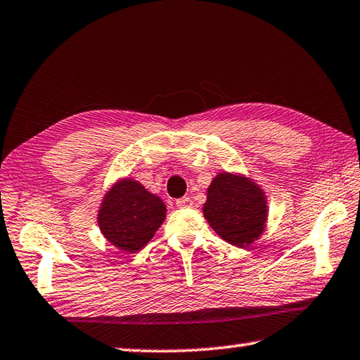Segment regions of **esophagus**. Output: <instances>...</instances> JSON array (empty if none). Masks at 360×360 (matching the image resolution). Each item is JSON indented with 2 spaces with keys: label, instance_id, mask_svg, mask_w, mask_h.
I'll use <instances>...</instances> for the list:
<instances>
[{
  "label": "esophagus",
  "instance_id": "esophagus-1",
  "mask_svg": "<svg viewBox=\"0 0 360 360\" xmlns=\"http://www.w3.org/2000/svg\"><path fill=\"white\" fill-rule=\"evenodd\" d=\"M176 206L178 207H192L193 206V201L190 200V198H187V196H184V198H179V200H176Z\"/></svg>",
  "mask_w": 360,
  "mask_h": 360
}]
</instances>
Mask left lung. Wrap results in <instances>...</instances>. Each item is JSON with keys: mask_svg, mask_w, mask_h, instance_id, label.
<instances>
[{"mask_svg": "<svg viewBox=\"0 0 360 360\" xmlns=\"http://www.w3.org/2000/svg\"><path fill=\"white\" fill-rule=\"evenodd\" d=\"M202 212L223 240L245 248L262 234L266 201L262 190L252 181L221 173L210 182Z\"/></svg>", "mask_w": 360, "mask_h": 360, "instance_id": "8db88e82", "label": "left lung"}]
</instances>
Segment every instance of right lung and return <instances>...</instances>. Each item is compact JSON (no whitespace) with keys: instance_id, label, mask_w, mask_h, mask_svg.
Returning <instances> with one entry per match:
<instances>
[{"instance_id":"1","label":"right lung","mask_w":360,"mask_h":360,"mask_svg":"<svg viewBox=\"0 0 360 360\" xmlns=\"http://www.w3.org/2000/svg\"><path fill=\"white\" fill-rule=\"evenodd\" d=\"M167 207L159 196L132 179L112 187L98 214V224L108 240L122 252L142 250L164 221Z\"/></svg>"}]
</instances>
